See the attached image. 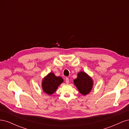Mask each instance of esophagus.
I'll use <instances>...</instances> for the list:
<instances>
[{"label": "esophagus", "mask_w": 129, "mask_h": 129, "mask_svg": "<svg viewBox=\"0 0 129 129\" xmlns=\"http://www.w3.org/2000/svg\"><path fill=\"white\" fill-rule=\"evenodd\" d=\"M65 81H66V83H69V79L68 77H66V80H65Z\"/></svg>", "instance_id": "1"}]
</instances>
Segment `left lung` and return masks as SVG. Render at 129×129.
<instances>
[{
  "label": "left lung",
  "instance_id": "1",
  "mask_svg": "<svg viewBox=\"0 0 129 129\" xmlns=\"http://www.w3.org/2000/svg\"><path fill=\"white\" fill-rule=\"evenodd\" d=\"M74 82L80 92L84 95L90 92L93 84L91 78L83 72L78 73L77 79L74 80Z\"/></svg>",
  "mask_w": 129,
  "mask_h": 129
}]
</instances>
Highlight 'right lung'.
Returning <instances> with one entry per match:
<instances>
[{"instance_id":"right-lung-1","label":"right lung","mask_w":129,"mask_h":129,"mask_svg":"<svg viewBox=\"0 0 129 129\" xmlns=\"http://www.w3.org/2000/svg\"><path fill=\"white\" fill-rule=\"evenodd\" d=\"M62 82L63 79L61 77H57L53 73H50L42 81L43 90L47 94L51 95L56 91Z\"/></svg>"}]
</instances>
